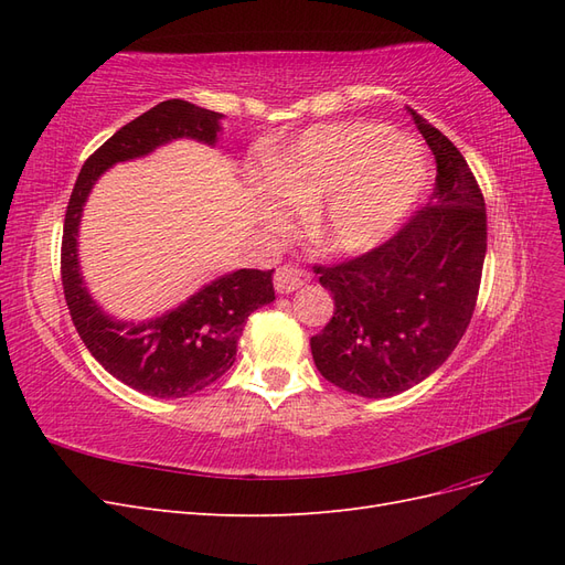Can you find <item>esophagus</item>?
<instances>
[{
  "mask_svg": "<svg viewBox=\"0 0 565 565\" xmlns=\"http://www.w3.org/2000/svg\"><path fill=\"white\" fill-rule=\"evenodd\" d=\"M311 280V276L306 270L297 268V266H282L276 270V278H273V285H276V289L280 295H289L295 292V289L303 287L306 282Z\"/></svg>",
  "mask_w": 565,
  "mask_h": 565,
  "instance_id": "34e87169",
  "label": "esophagus"
}]
</instances>
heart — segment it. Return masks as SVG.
Segmentation results:
<instances>
[{"mask_svg":"<svg viewBox=\"0 0 565 565\" xmlns=\"http://www.w3.org/2000/svg\"><path fill=\"white\" fill-rule=\"evenodd\" d=\"M429 167L417 141L377 125H322L270 167L262 210L273 226L292 224V204H322L320 245L337 254L377 247L419 202Z\"/></svg>","mask_w":565,"mask_h":565,"instance_id":"1","label":"heart"}]
</instances>
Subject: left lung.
<instances>
[{"label": "left lung", "mask_w": 565, "mask_h": 565, "mask_svg": "<svg viewBox=\"0 0 565 565\" xmlns=\"http://www.w3.org/2000/svg\"><path fill=\"white\" fill-rule=\"evenodd\" d=\"M407 113L436 158L431 202L382 247L316 268L334 297L332 320L311 337L316 367L363 398L396 396L448 361L486 262V202L467 160L429 119Z\"/></svg>", "instance_id": "obj_1"}]
</instances>
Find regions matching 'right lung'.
<instances>
[{
    "label": "right lung",
    "instance_id": "obj_1",
    "mask_svg": "<svg viewBox=\"0 0 565 565\" xmlns=\"http://www.w3.org/2000/svg\"><path fill=\"white\" fill-rule=\"evenodd\" d=\"M224 115L169 98L131 119L84 162L67 202L61 247V278L67 309L84 347L115 380L152 398H183L231 370L245 320L276 299L273 270L237 268L195 295L146 320H119L104 311L79 268V224L96 181L119 162L191 139L216 146Z\"/></svg>",
    "mask_w": 565,
    "mask_h": 565
}]
</instances>
